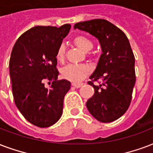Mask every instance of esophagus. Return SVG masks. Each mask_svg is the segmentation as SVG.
<instances>
[{"label": "esophagus", "mask_w": 153, "mask_h": 153, "mask_svg": "<svg viewBox=\"0 0 153 153\" xmlns=\"http://www.w3.org/2000/svg\"><path fill=\"white\" fill-rule=\"evenodd\" d=\"M72 86L75 87V88H79V87L83 86V83H72Z\"/></svg>", "instance_id": "34e87169"}]
</instances>
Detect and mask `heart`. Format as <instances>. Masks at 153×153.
I'll list each match as a JSON object with an SVG mask.
<instances>
[{"instance_id":"b5f03b06","label":"heart","mask_w":153,"mask_h":153,"mask_svg":"<svg viewBox=\"0 0 153 153\" xmlns=\"http://www.w3.org/2000/svg\"><path fill=\"white\" fill-rule=\"evenodd\" d=\"M73 43L77 47L81 49L84 52H88L93 48L92 41L87 37L79 35L73 39ZM90 57H93L91 52H88ZM66 58V47L63 45H61L58 48L56 53V59L58 62L63 63ZM91 69L88 66L84 64H70L65 66L61 71L62 77L65 79L70 80L73 82H79L86 78L90 74Z\"/></svg>"}]
</instances>
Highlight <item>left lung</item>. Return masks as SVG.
<instances>
[{
    "instance_id": "obj_1",
    "label": "left lung",
    "mask_w": 153,
    "mask_h": 153,
    "mask_svg": "<svg viewBox=\"0 0 153 153\" xmlns=\"http://www.w3.org/2000/svg\"><path fill=\"white\" fill-rule=\"evenodd\" d=\"M74 28L89 33L100 42L102 53L90 76L92 81L88 82L95 94L86 105L97 120L112 122L129 108L136 82L135 57L129 41L120 29L104 19L79 22ZM98 79L103 82L95 86L93 82Z\"/></svg>"
}]
</instances>
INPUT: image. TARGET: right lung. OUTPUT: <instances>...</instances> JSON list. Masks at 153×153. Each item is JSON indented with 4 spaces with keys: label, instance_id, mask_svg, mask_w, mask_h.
<instances>
[{
    "label": "right lung",
    "instance_id": "add662e5",
    "mask_svg": "<svg viewBox=\"0 0 153 153\" xmlns=\"http://www.w3.org/2000/svg\"><path fill=\"white\" fill-rule=\"evenodd\" d=\"M71 25L35 26L21 35L9 60V75L15 104L30 123L39 128L60 119L63 100L71 88L66 79L58 81L56 53ZM52 82L45 88L44 81Z\"/></svg>",
    "mask_w": 153,
    "mask_h": 153
}]
</instances>
